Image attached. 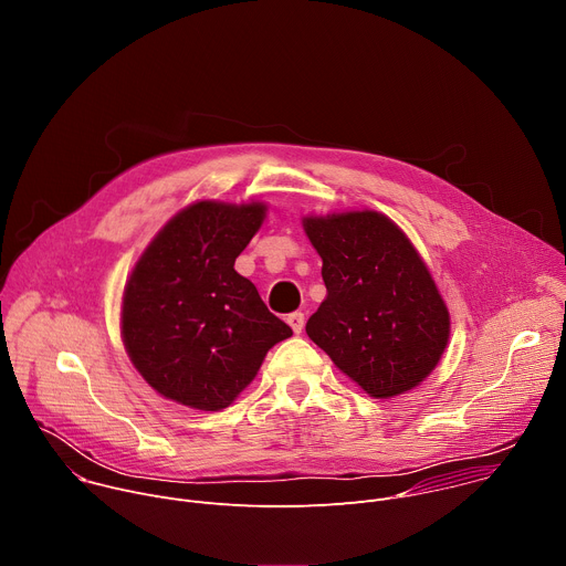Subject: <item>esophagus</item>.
Instances as JSON below:
<instances>
[{
    "label": "esophagus",
    "instance_id": "1",
    "mask_svg": "<svg viewBox=\"0 0 566 566\" xmlns=\"http://www.w3.org/2000/svg\"><path fill=\"white\" fill-rule=\"evenodd\" d=\"M286 322L291 325L293 334H302V329H304V313L302 311H293V313H289Z\"/></svg>",
    "mask_w": 566,
    "mask_h": 566
}]
</instances>
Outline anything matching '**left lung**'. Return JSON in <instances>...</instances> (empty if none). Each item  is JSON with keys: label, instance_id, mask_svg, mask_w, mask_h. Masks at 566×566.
I'll return each mask as SVG.
<instances>
[{"label": "left lung", "instance_id": "obj_1", "mask_svg": "<svg viewBox=\"0 0 566 566\" xmlns=\"http://www.w3.org/2000/svg\"><path fill=\"white\" fill-rule=\"evenodd\" d=\"M304 230L327 286L308 338L369 396L417 387L448 345L450 315L410 239L371 210L306 217Z\"/></svg>", "mask_w": 566, "mask_h": 566}]
</instances>
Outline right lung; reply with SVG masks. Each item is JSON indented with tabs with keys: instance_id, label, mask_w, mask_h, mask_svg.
<instances>
[{
	"instance_id": "right-lung-1",
	"label": "right lung",
	"mask_w": 566,
	"mask_h": 566,
	"mask_svg": "<svg viewBox=\"0 0 566 566\" xmlns=\"http://www.w3.org/2000/svg\"><path fill=\"white\" fill-rule=\"evenodd\" d=\"M264 210L214 201L186 208L154 237L125 286V349L140 376L181 406L228 408L266 352L293 336L234 271Z\"/></svg>"
}]
</instances>
